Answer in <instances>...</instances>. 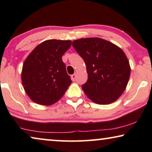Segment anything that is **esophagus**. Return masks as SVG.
<instances>
[{
  "instance_id": "esophagus-1",
  "label": "esophagus",
  "mask_w": 152,
  "mask_h": 152,
  "mask_svg": "<svg viewBox=\"0 0 152 152\" xmlns=\"http://www.w3.org/2000/svg\"><path fill=\"white\" fill-rule=\"evenodd\" d=\"M76 78V75L75 74H74L71 76V78H72V81H75Z\"/></svg>"
}]
</instances>
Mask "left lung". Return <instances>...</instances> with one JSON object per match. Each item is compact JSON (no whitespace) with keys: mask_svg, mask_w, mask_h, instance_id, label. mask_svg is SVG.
Returning <instances> with one entry per match:
<instances>
[{"mask_svg":"<svg viewBox=\"0 0 152 152\" xmlns=\"http://www.w3.org/2000/svg\"><path fill=\"white\" fill-rule=\"evenodd\" d=\"M72 45L86 66L88 80L82 86L86 96L99 104L117 101L124 92L131 73L123 51L99 37L77 39Z\"/></svg>","mask_w":152,"mask_h":152,"instance_id":"left-lung-1","label":"left lung"}]
</instances>
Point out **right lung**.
I'll return each mask as SVG.
<instances>
[{
	"label": "right lung",
	"instance_id": "1",
	"mask_svg": "<svg viewBox=\"0 0 152 152\" xmlns=\"http://www.w3.org/2000/svg\"><path fill=\"white\" fill-rule=\"evenodd\" d=\"M71 44L70 40H46L26 58L22 69V84L33 102L53 104L63 96L71 84L61 59Z\"/></svg>",
	"mask_w": 152,
	"mask_h": 152
}]
</instances>
